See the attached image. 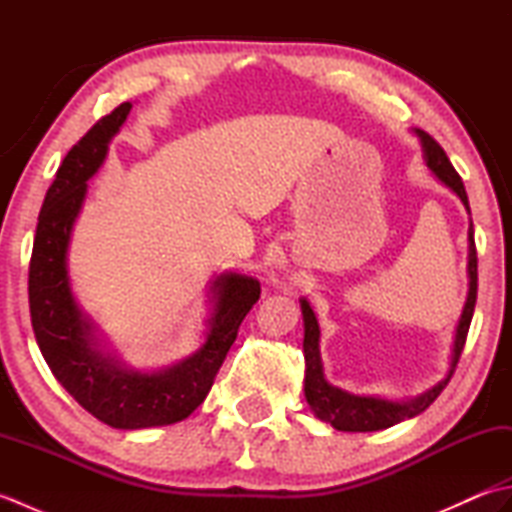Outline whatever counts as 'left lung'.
<instances>
[{
	"label": "left lung",
	"mask_w": 512,
	"mask_h": 512,
	"mask_svg": "<svg viewBox=\"0 0 512 512\" xmlns=\"http://www.w3.org/2000/svg\"><path fill=\"white\" fill-rule=\"evenodd\" d=\"M424 147V158H427L429 169L436 173V176L447 184L449 189L460 195L466 209L471 211L469 206V195H466L464 182L460 173L453 169L449 156L444 154V149L433 140L427 132H420ZM469 297H466L462 319L458 325V334H455V347H453V361L449 376L433 387L427 394L411 402H389L380 398H365V396H352L347 391H341L332 387L328 380L323 378V367H321V356H319V323L314 317L312 308L308 306L306 299H301V310H303V325H306V336H303V354H306V398L312 411L325 422H330L334 429L339 431H378L387 429L391 424L402 422L407 418L418 416L424 409H427L433 400H436L442 389L449 385V380L455 372V365H458L466 334L471 328L475 301H477V250H475V233H473V222L469 226Z\"/></svg>",
	"instance_id": "left-lung-1"
}]
</instances>
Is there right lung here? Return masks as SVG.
Wrapping results in <instances>:
<instances>
[{"label": "right lung", "mask_w": 512, "mask_h": 512, "mask_svg": "<svg viewBox=\"0 0 512 512\" xmlns=\"http://www.w3.org/2000/svg\"><path fill=\"white\" fill-rule=\"evenodd\" d=\"M129 110L132 103H121L99 118L63 158L39 213L28 268V303L39 350L65 391L96 420L114 429H145L180 422L202 405L237 339L239 325L262 290L253 277L217 279L204 345L198 354L165 372H129L112 356L96 350L90 323L70 292L65 253L88 191L85 182L103 165L107 145Z\"/></svg>", "instance_id": "add662e5"}]
</instances>
